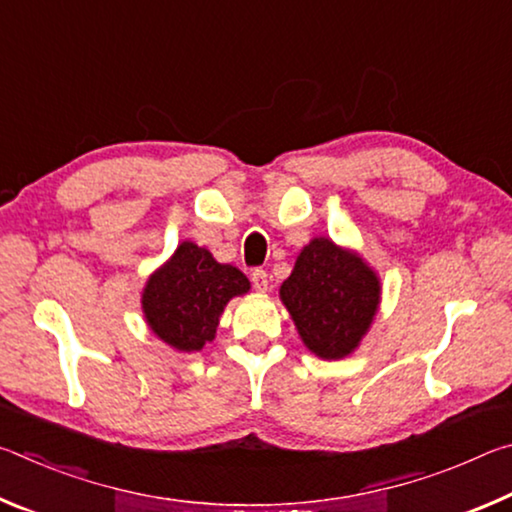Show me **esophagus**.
<instances>
[{
    "label": "esophagus",
    "mask_w": 512,
    "mask_h": 512,
    "mask_svg": "<svg viewBox=\"0 0 512 512\" xmlns=\"http://www.w3.org/2000/svg\"><path fill=\"white\" fill-rule=\"evenodd\" d=\"M250 282H253L255 291L264 293L268 289V273L264 271V268H255V271L250 273Z\"/></svg>",
    "instance_id": "34e87169"
}]
</instances>
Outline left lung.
Instances as JSON below:
<instances>
[{
    "label": "left lung",
    "mask_w": 512,
    "mask_h": 512,
    "mask_svg": "<svg viewBox=\"0 0 512 512\" xmlns=\"http://www.w3.org/2000/svg\"><path fill=\"white\" fill-rule=\"evenodd\" d=\"M381 284L359 253L316 237L300 250L280 298L302 343L320 359H343L359 348L377 314Z\"/></svg>",
    "instance_id": "left-lung-1"
}]
</instances>
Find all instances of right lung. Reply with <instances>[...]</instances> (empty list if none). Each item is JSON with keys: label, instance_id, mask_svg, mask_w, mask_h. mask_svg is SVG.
<instances>
[{"label": "right lung", "instance_id": "obj_1", "mask_svg": "<svg viewBox=\"0 0 512 512\" xmlns=\"http://www.w3.org/2000/svg\"><path fill=\"white\" fill-rule=\"evenodd\" d=\"M250 289L237 266L219 264L207 248L183 241L142 291L151 332L178 352H198L216 334L223 309Z\"/></svg>", "mask_w": 512, "mask_h": 512}]
</instances>
